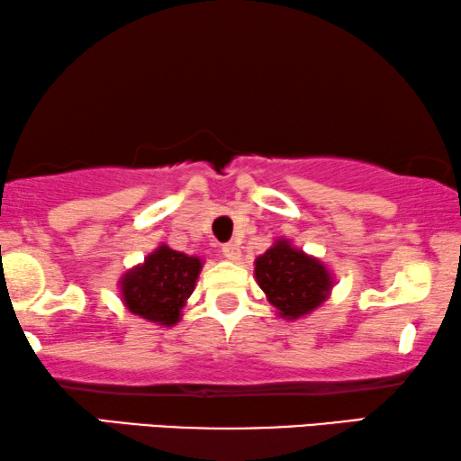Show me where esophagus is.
<instances>
[{"mask_svg": "<svg viewBox=\"0 0 461 461\" xmlns=\"http://www.w3.org/2000/svg\"><path fill=\"white\" fill-rule=\"evenodd\" d=\"M221 253H223L227 259L238 261V259H240L242 250H240V244H238V242H225L223 247H221Z\"/></svg>", "mask_w": 461, "mask_h": 461, "instance_id": "esophagus-1", "label": "esophagus"}]
</instances>
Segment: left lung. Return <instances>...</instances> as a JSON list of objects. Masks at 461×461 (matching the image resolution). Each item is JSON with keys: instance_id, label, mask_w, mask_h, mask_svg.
Masks as SVG:
<instances>
[{"instance_id": "obj_1", "label": "left lung", "mask_w": 461, "mask_h": 461, "mask_svg": "<svg viewBox=\"0 0 461 461\" xmlns=\"http://www.w3.org/2000/svg\"><path fill=\"white\" fill-rule=\"evenodd\" d=\"M255 276L281 317L298 319L328 298L331 278L317 259L276 242L255 261Z\"/></svg>"}]
</instances>
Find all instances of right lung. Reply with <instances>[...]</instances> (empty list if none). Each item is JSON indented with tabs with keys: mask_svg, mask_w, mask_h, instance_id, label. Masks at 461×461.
<instances>
[{
	"mask_svg": "<svg viewBox=\"0 0 461 461\" xmlns=\"http://www.w3.org/2000/svg\"><path fill=\"white\" fill-rule=\"evenodd\" d=\"M202 261L159 247L144 266L125 274L123 300L133 314L161 325H174L185 300L194 294Z\"/></svg>",
	"mask_w": 461,
	"mask_h": 461,
	"instance_id": "1",
	"label": "right lung"
}]
</instances>
